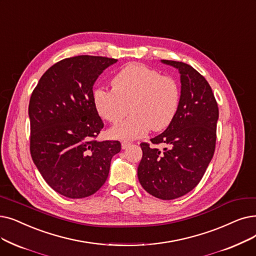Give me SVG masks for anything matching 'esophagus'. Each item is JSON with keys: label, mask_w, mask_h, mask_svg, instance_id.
Wrapping results in <instances>:
<instances>
[{"label": "esophagus", "mask_w": 256, "mask_h": 256, "mask_svg": "<svg viewBox=\"0 0 256 256\" xmlns=\"http://www.w3.org/2000/svg\"><path fill=\"white\" fill-rule=\"evenodd\" d=\"M130 146V142H126V141H124V142L121 143V148H122V150H126V148H128Z\"/></svg>", "instance_id": "obj_1"}]
</instances>
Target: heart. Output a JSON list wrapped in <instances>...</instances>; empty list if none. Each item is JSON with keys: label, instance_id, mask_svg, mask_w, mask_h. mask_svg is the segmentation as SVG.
I'll list each match as a JSON object with an SVG mask.
<instances>
[{"label": "heart", "instance_id": "heart-1", "mask_svg": "<svg viewBox=\"0 0 256 256\" xmlns=\"http://www.w3.org/2000/svg\"><path fill=\"white\" fill-rule=\"evenodd\" d=\"M113 90L98 88L93 102L102 118L117 124L128 113L126 120L110 130L115 139L134 140L152 128L159 132L172 121L180 102V88L168 75L141 64H130L112 80Z\"/></svg>", "mask_w": 256, "mask_h": 256}]
</instances>
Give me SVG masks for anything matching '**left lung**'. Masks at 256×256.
Wrapping results in <instances>:
<instances>
[{"instance_id": "8db88e82", "label": "left lung", "mask_w": 256, "mask_h": 256, "mask_svg": "<svg viewBox=\"0 0 256 256\" xmlns=\"http://www.w3.org/2000/svg\"><path fill=\"white\" fill-rule=\"evenodd\" d=\"M181 74L176 113L162 134L142 142L138 179L150 194L161 200L180 198L198 184L214 157L218 108L208 82L192 66L162 60Z\"/></svg>"}]
</instances>
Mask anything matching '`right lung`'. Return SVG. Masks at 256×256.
Segmentation results:
<instances>
[{"mask_svg":"<svg viewBox=\"0 0 256 256\" xmlns=\"http://www.w3.org/2000/svg\"><path fill=\"white\" fill-rule=\"evenodd\" d=\"M115 58L92 55L64 58L44 73L29 102L30 152L44 180L56 192L82 198L108 179L119 141H97L104 128L93 86Z\"/></svg>","mask_w":256,"mask_h":256,"instance_id":"add662e5","label":"right lung"}]
</instances>
